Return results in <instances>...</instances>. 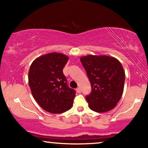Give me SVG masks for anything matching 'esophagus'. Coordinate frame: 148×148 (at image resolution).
<instances>
[{
  "label": "esophagus",
  "instance_id": "esophagus-1",
  "mask_svg": "<svg viewBox=\"0 0 148 148\" xmlns=\"http://www.w3.org/2000/svg\"><path fill=\"white\" fill-rule=\"evenodd\" d=\"M76 91H77V92L79 93V94H80V93L82 92V90H81V88H77Z\"/></svg>",
  "mask_w": 148,
  "mask_h": 148
}]
</instances>
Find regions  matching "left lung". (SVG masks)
<instances>
[{
	"label": "left lung",
	"mask_w": 148,
	"mask_h": 148,
	"mask_svg": "<svg viewBox=\"0 0 148 148\" xmlns=\"http://www.w3.org/2000/svg\"><path fill=\"white\" fill-rule=\"evenodd\" d=\"M80 60L90 79L92 92L86 97L91 110L106 112L116 106L122 97L125 73L122 64L112 56L87 55Z\"/></svg>",
	"instance_id": "1"
}]
</instances>
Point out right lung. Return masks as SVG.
<instances>
[{"mask_svg":"<svg viewBox=\"0 0 148 148\" xmlns=\"http://www.w3.org/2000/svg\"><path fill=\"white\" fill-rule=\"evenodd\" d=\"M69 57L51 52L36 58L30 66L28 82L32 96L42 108L52 114L71 109L75 91L69 88L62 69Z\"/></svg>","mask_w":148,"mask_h":148,"instance_id":"obj_1","label":"right lung"}]
</instances>
